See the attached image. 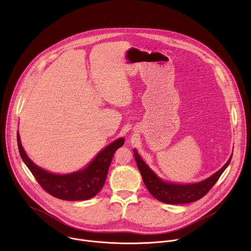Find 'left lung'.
<instances>
[{
	"instance_id": "left-lung-1",
	"label": "left lung",
	"mask_w": 251,
	"mask_h": 251,
	"mask_svg": "<svg viewBox=\"0 0 251 251\" xmlns=\"http://www.w3.org/2000/svg\"><path fill=\"white\" fill-rule=\"evenodd\" d=\"M134 157L138 169L143 177V182H144L146 188L155 199L169 204H183L196 201L201 199L203 196H205L208 193V191L214 186V184L218 182L224 171L229 165L232 155L230 156L226 164L217 173H214L212 176L200 183L189 185L173 184L163 181L162 178H160L149 168V166L142 160V158L135 149Z\"/></svg>"
}]
</instances>
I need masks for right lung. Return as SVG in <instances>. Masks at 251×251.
<instances>
[{"mask_svg":"<svg viewBox=\"0 0 251 251\" xmlns=\"http://www.w3.org/2000/svg\"><path fill=\"white\" fill-rule=\"evenodd\" d=\"M20 155L41 187L54 198L64 201H85L96 196L104 186L107 173L117 149L123 146L119 138L106 146L83 170L68 175H56L35 165L25 154L17 132Z\"/></svg>","mask_w":251,"mask_h":251,"instance_id":"right-lung-1","label":"right lung"}]
</instances>
